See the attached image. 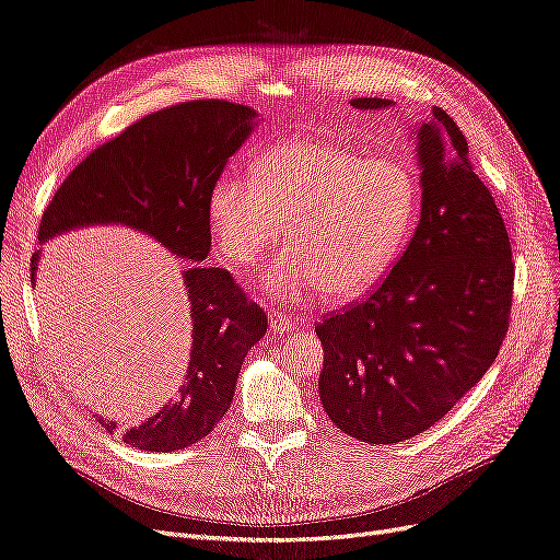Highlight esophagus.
<instances>
[{
    "instance_id": "esophagus-1",
    "label": "esophagus",
    "mask_w": 560,
    "mask_h": 560,
    "mask_svg": "<svg viewBox=\"0 0 560 560\" xmlns=\"http://www.w3.org/2000/svg\"><path fill=\"white\" fill-rule=\"evenodd\" d=\"M267 320H270V329L275 334H290V331H298L300 323L293 318V315L281 313V311H270L267 313Z\"/></svg>"
}]
</instances>
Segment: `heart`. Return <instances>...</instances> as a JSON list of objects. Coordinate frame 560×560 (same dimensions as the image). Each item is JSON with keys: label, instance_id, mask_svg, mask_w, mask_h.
<instances>
[{"label": "heart", "instance_id": "1", "mask_svg": "<svg viewBox=\"0 0 560 560\" xmlns=\"http://www.w3.org/2000/svg\"><path fill=\"white\" fill-rule=\"evenodd\" d=\"M419 178L398 155L371 158L327 139L277 145L254 176L226 172L208 191V222L220 252L249 267L290 249L262 275L275 298L320 288L327 302H352L373 290L415 229Z\"/></svg>", "mask_w": 560, "mask_h": 560}]
</instances>
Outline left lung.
<instances>
[{"label": "left lung", "mask_w": 560, "mask_h": 560, "mask_svg": "<svg viewBox=\"0 0 560 560\" xmlns=\"http://www.w3.org/2000/svg\"><path fill=\"white\" fill-rule=\"evenodd\" d=\"M392 101L354 98L359 112ZM411 137L421 220L373 293L315 327L327 417L366 444H398L440 421L494 363L515 265L501 212L455 120L434 107Z\"/></svg>", "instance_id": "left-lung-1"}]
</instances>
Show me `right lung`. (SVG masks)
Masks as SVG:
<instances>
[{
	"instance_id": "obj_1",
	"label": "right lung",
	"mask_w": 560,
	"mask_h": 560,
	"mask_svg": "<svg viewBox=\"0 0 560 560\" xmlns=\"http://www.w3.org/2000/svg\"><path fill=\"white\" fill-rule=\"evenodd\" d=\"M256 118V109L226 101H194L143 116L72 168L43 212L40 245L75 229L120 224L185 260L189 366L176 398L124 432L132 448L168 453L208 436L231 407L242 361L267 331L265 311L247 302L226 270L206 262L212 245L208 191L254 132ZM40 252L32 256V283ZM95 419L107 432H120L112 419Z\"/></svg>"
}]
</instances>
